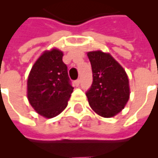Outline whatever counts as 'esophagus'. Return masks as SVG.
Here are the masks:
<instances>
[{
  "mask_svg": "<svg viewBox=\"0 0 158 158\" xmlns=\"http://www.w3.org/2000/svg\"><path fill=\"white\" fill-rule=\"evenodd\" d=\"M79 84H80V80H79V79H77V80L74 81V84H75L76 86H79Z\"/></svg>",
  "mask_w": 158,
  "mask_h": 158,
  "instance_id": "1",
  "label": "esophagus"
}]
</instances>
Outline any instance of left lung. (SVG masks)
I'll return each instance as SVG.
<instances>
[{"label":"left lung","mask_w":158,"mask_h":158,"mask_svg":"<svg viewBox=\"0 0 158 158\" xmlns=\"http://www.w3.org/2000/svg\"><path fill=\"white\" fill-rule=\"evenodd\" d=\"M88 56L93 71V84L86 92L89 105L102 117L115 116L130 98L127 74L109 53L89 52Z\"/></svg>","instance_id":"1"}]
</instances>
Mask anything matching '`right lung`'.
Wrapping results in <instances>:
<instances>
[{
  "label": "right lung",
  "instance_id": "add662e5",
  "mask_svg": "<svg viewBox=\"0 0 158 158\" xmlns=\"http://www.w3.org/2000/svg\"><path fill=\"white\" fill-rule=\"evenodd\" d=\"M63 52L46 51L31 69L27 96L33 109L46 118H52L67 106L74 88L71 86Z\"/></svg>",
  "mask_w": 158,
  "mask_h": 158
}]
</instances>
